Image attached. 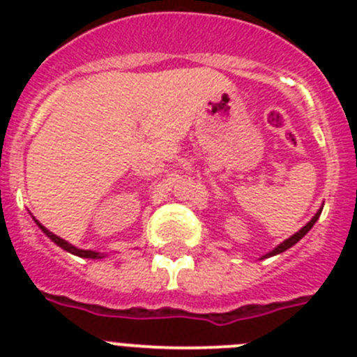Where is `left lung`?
<instances>
[{
	"mask_svg": "<svg viewBox=\"0 0 357 357\" xmlns=\"http://www.w3.org/2000/svg\"><path fill=\"white\" fill-rule=\"evenodd\" d=\"M321 211H322V209H319V213H317L315 217L311 218L310 222L305 224L304 228L300 229V231H296V234H294L293 237H289L287 241H283V243L280 244V246H278V248H274V250H272L271 254H266V257H271V255H276V254H282V252H285V250H287V248H291V246H293V244H296V243H298L300 238L304 237V235L307 234V231H310L311 228H313V224H315L317 220H319V217H321Z\"/></svg>",
	"mask_w": 357,
	"mask_h": 357,
	"instance_id": "obj_1",
	"label": "left lung"
}]
</instances>
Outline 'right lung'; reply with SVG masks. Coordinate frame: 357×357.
I'll return each mask as SVG.
<instances>
[{
  "label": "right lung",
  "mask_w": 357,
  "mask_h": 357,
  "mask_svg": "<svg viewBox=\"0 0 357 357\" xmlns=\"http://www.w3.org/2000/svg\"><path fill=\"white\" fill-rule=\"evenodd\" d=\"M36 224H38V228H40L42 231H44V234L47 235V237L52 238L53 243L57 244V246H61V248H63V250H66V252H70V254L79 255V257H91V259H100V257H102V255L98 254V252H92V250H79V248H75V246H72V244L66 243V241H63V238L57 237V235H53L52 231H47V229L44 228V226H42L40 222H36Z\"/></svg>",
  "instance_id": "obj_1"
}]
</instances>
